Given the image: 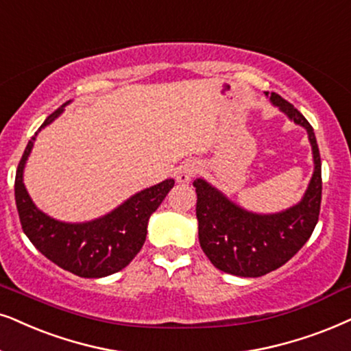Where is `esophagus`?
Returning a JSON list of instances; mask_svg holds the SVG:
<instances>
[{"mask_svg":"<svg viewBox=\"0 0 351 351\" xmlns=\"http://www.w3.org/2000/svg\"><path fill=\"white\" fill-rule=\"evenodd\" d=\"M199 171V166L197 161H186L177 169V182L180 184H186V182L192 180V177Z\"/></svg>","mask_w":351,"mask_h":351,"instance_id":"obj_1","label":"esophagus"}]
</instances>
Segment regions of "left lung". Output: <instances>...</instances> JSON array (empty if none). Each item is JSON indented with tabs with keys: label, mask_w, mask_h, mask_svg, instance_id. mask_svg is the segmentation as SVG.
I'll return each mask as SVG.
<instances>
[{
	"label": "left lung",
	"mask_w": 351,
	"mask_h": 351,
	"mask_svg": "<svg viewBox=\"0 0 351 351\" xmlns=\"http://www.w3.org/2000/svg\"><path fill=\"white\" fill-rule=\"evenodd\" d=\"M272 106L303 127L311 145V180L302 199L279 213L261 215L239 206L209 184L197 179V219L199 247L217 269L232 276L261 277L285 265L308 242L321 209V156L313 127L293 104L277 93H267Z\"/></svg>",
	"instance_id": "8db88e82"
}]
</instances>
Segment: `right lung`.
<instances>
[{"label": "right lung", "mask_w": 351, "mask_h": 351, "mask_svg": "<svg viewBox=\"0 0 351 351\" xmlns=\"http://www.w3.org/2000/svg\"><path fill=\"white\" fill-rule=\"evenodd\" d=\"M69 103L71 99L49 114L38 132L58 119ZM38 132L27 143L16 172V206L24 234L43 256L79 277L99 279L124 269L142 250L149 216L174 186V179H166L161 184L140 190L97 219L85 222L54 219L32 202L24 185L27 159Z\"/></svg>", "instance_id": "1"}]
</instances>
